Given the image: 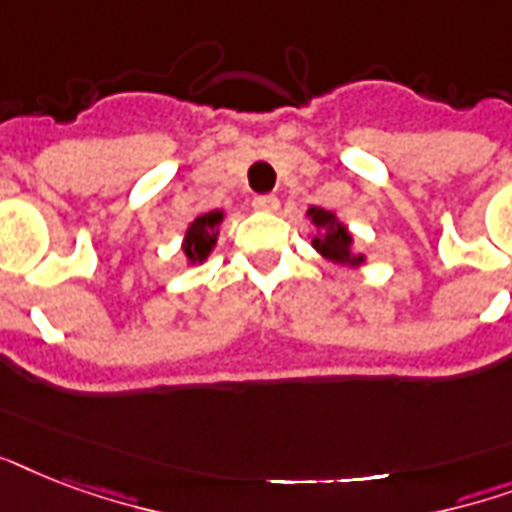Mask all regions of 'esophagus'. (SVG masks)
Segmentation results:
<instances>
[{
  "label": "esophagus",
  "instance_id": "34e87169",
  "mask_svg": "<svg viewBox=\"0 0 512 512\" xmlns=\"http://www.w3.org/2000/svg\"><path fill=\"white\" fill-rule=\"evenodd\" d=\"M252 207H255L257 212H276V209H279V199H276V196H255Z\"/></svg>",
  "mask_w": 512,
  "mask_h": 512
}]
</instances>
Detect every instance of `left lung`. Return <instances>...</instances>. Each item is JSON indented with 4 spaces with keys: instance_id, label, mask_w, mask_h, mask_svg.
<instances>
[{
    "instance_id": "left-lung-1",
    "label": "left lung",
    "mask_w": 512,
    "mask_h": 512,
    "mask_svg": "<svg viewBox=\"0 0 512 512\" xmlns=\"http://www.w3.org/2000/svg\"><path fill=\"white\" fill-rule=\"evenodd\" d=\"M305 217L311 220L316 228V236L311 239V247L319 252L327 263L348 265V268H358L366 265V255L356 252V239L348 231V225L342 223L335 212H329L324 207H311L305 212Z\"/></svg>"
}]
</instances>
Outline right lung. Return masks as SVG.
Here are the masks:
<instances>
[{"mask_svg":"<svg viewBox=\"0 0 512 512\" xmlns=\"http://www.w3.org/2000/svg\"><path fill=\"white\" fill-rule=\"evenodd\" d=\"M223 220V209H212V212H201V215L193 217L183 233L185 263H204V260L212 255V249L217 247V236H220V223H223Z\"/></svg>","mask_w":512,"mask_h":512,"instance_id":"obj_1","label":"right lung"}]
</instances>
